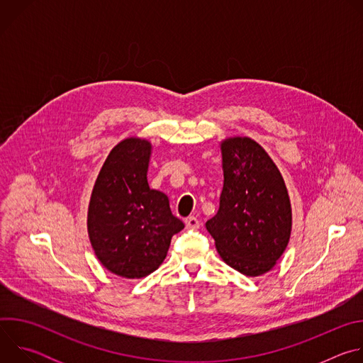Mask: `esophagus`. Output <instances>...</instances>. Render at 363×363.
<instances>
[{
	"instance_id": "obj_1",
	"label": "esophagus",
	"mask_w": 363,
	"mask_h": 363,
	"mask_svg": "<svg viewBox=\"0 0 363 363\" xmlns=\"http://www.w3.org/2000/svg\"><path fill=\"white\" fill-rule=\"evenodd\" d=\"M185 225H186V228L188 230H196V228H199V221H198V218H195V217H188V218H185Z\"/></svg>"
}]
</instances>
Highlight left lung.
<instances>
[{"label": "left lung", "mask_w": 363, "mask_h": 363, "mask_svg": "<svg viewBox=\"0 0 363 363\" xmlns=\"http://www.w3.org/2000/svg\"><path fill=\"white\" fill-rule=\"evenodd\" d=\"M223 191L205 227L223 262L247 277L269 273L287 248L291 203L286 182L264 147L248 136L220 142Z\"/></svg>", "instance_id": "8db88e82"}]
</instances>
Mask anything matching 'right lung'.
I'll list each match as a JSON object with an SVG mask.
<instances>
[{
    "mask_svg": "<svg viewBox=\"0 0 363 363\" xmlns=\"http://www.w3.org/2000/svg\"><path fill=\"white\" fill-rule=\"evenodd\" d=\"M152 143L130 136L103 164L89 202L87 233L101 266L123 279H142L165 260L171 238L185 225L168 196L147 184Z\"/></svg>",
    "mask_w": 363,
    "mask_h": 363,
    "instance_id": "add662e5",
    "label": "right lung"
}]
</instances>
